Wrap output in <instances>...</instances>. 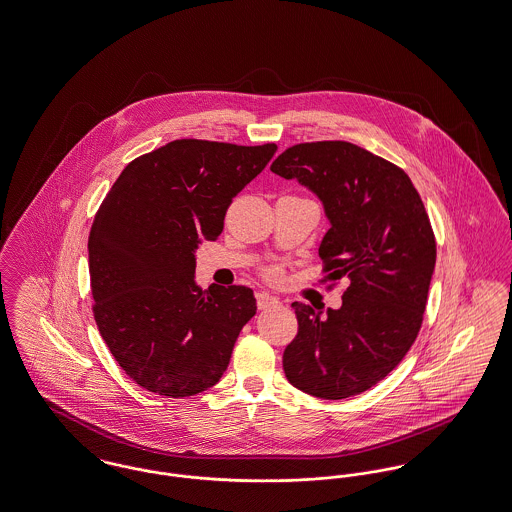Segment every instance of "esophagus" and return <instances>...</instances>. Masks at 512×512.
I'll return each instance as SVG.
<instances>
[{"mask_svg":"<svg viewBox=\"0 0 512 512\" xmlns=\"http://www.w3.org/2000/svg\"><path fill=\"white\" fill-rule=\"evenodd\" d=\"M278 303H280V300L276 296L267 294V292H259L257 294V307L259 309H271V307H276Z\"/></svg>","mask_w":512,"mask_h":512,"instance_id":"esophagus-1","label":"esophagus"}]
</instances>
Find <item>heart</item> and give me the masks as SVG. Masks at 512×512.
<instances>
[{"instance_id": "obj_1", "label": "heart", "mask_w": 512, "mask_h": 512, "mask_svg": "<svg viewBox=\"0 0 512 512\" xmlns=\"http://www.w3.org/2000/svg\"><path fill=\"white\" fill-rule=\"evenodd\" d=\"M272 276H276V271H271Z\"/></svg>"}]
</instances>
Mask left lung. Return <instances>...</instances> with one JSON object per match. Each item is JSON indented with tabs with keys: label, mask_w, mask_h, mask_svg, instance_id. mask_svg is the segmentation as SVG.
<instances>
[{
	"label": "left lung",
	"mask_w": 512,
	"mask_h": 512,
	"mask_svg": "<svg viewBox=\"0 0 512 512\" xmlns=\"http://www.w3.org/2000/svg\"><path fill=\"white\" fill-rule=\"evenodd\" d=\"M319 197L329 232L319 257L350 286L327 317L294 301L298 334L286 346V379L300 391L340 400L371 389L402 361L420 332L435 236L404 170L346 141L301 143L271 166Z\"/></svg>",
	"instance_id": "1"
}]
</instances>
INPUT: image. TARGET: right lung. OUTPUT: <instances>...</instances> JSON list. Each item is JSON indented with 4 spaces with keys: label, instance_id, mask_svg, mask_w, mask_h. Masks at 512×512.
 Returning a JSON list of instances; mask_svg holds the SVG:
<instances>
[{
    "label": "right lung",
    "instance_id": "1",
    "mask_svg": "<svg viewBox=\"0 0 512 512\" xmlns=\"http://www.w3.org/2000/svg\"><path fill=\"white\" fill-rule=\"evenodd\" d=\"M274 143L240 147L178 139L129 162L89 236L94 321L143 389L183 398L224 375L251 288L195 282V251L216 240L232 199L269 164Z\"/></svg>",
    "mask_w": 512,
    "mask_h": 512
}]
</instances>
